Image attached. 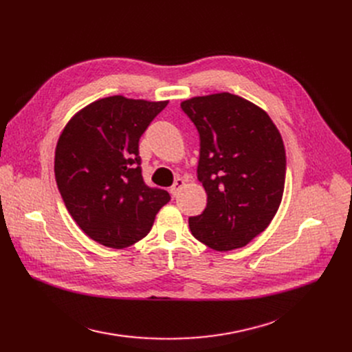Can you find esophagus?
<instances>
[{"label": "esophagus", "mask_w": 352, "mask_h": 352, "mask_svg": "<svg viewBox=\"0 0 352 352\" xmlns=\"http://www.w3.org/2000/svg\"><path fill=\"white\" fill-rule=\"evenodd\" d=\"M184 184H186V181H184L182 178H177L175 181H174V184H173V187L170 188V192L173 194V197H177L178 195V192H179V190L184 187Z\"/></svg>", "instance_id": "34e87169"}]
</instances>
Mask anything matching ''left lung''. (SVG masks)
<instances>
[{
    "mask_svg": "<svg viewBox=\"0 0 352 352\" xmlns=\"http://www.w3.org/2000/svg\"><path fill=\"white\" fill-rule=\"evenodd\" d=\"M199 134L198 179L207 207L190 217L192 235L217 251L247 245L283 199L287 157L278 128L252 102L221 92L181 102Z\"/></svg>",
    "mask_w": 352,
    "mask_h": 352,
    "instance_id": "left-lung-1",
    "label": "left lung"
}]
</instances>
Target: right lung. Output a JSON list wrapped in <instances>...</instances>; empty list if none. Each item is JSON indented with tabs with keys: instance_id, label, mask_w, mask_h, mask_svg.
I'll use <instances>...</instances> for the list:
<instances>
[{
	"instance_id": "add662e5",
	"label": "right lung",
	"mask_w": 352,
	"mask_h": 352,
	"mask_svg": "<svg viewBox=\"0 0 352 352\" xmlns=\"http://www.w3.org/2000/svg\"><path fill=\"white\" fill-rule=\"evenodd\" d=\"M168 101L114 96L74 116L55 150V181L78 227L94 241L125 248L150 232L171 199L142 178L140 138Z\"/></svg>"
}]
</instances>
